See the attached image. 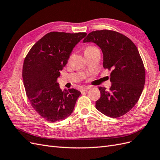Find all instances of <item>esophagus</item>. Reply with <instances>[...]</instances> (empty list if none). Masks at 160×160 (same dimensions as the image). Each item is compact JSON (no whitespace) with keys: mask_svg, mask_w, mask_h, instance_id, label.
Here are the masks:
<instances>
[{"mask_svg":"<svg viewBox=\"0 0 160 160\" xmlns=\"http://www.w3.org/2000/svg\"><path fill=\"white\" fill-rule=\"evenodd\" d=\"M90 88H91V87H85V88H81V93H83V92L88 91Z\"/></svg>","mask_w":160,"mask_h":160,"instance_id":"obj_1","label":"esophagus"}]
</instances>
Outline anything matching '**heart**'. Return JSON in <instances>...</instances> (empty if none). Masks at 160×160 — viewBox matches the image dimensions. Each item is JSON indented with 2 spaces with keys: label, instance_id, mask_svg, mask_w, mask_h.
<instances>
[{
  "label": "heart",
  "instance_id": "obj_1",
  "mask_svg": "<svg viewBox=\"0 0 160 160\" xmlns=\"http://www.w3.org/2000/svg\"><path fill=\"white\" fill-rule=\"evenodd\" d=\"M97 49L95 47H88L85 50H89V49Z\"/></svg>",
  "mask_w": 160,
  "mask_h": 160
}]
</instances>
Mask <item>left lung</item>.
<instances>
[{"mask_svg":"<svg viewBox=\"0 0 160 160\" xmlns=\"http://www.w3.org/2000/svg\"><path fill=\"white\" fill-rule=\"evenodd\" d=\"M83 42H94L103 55V67L111 70L109 91L99 87L96 109L111 118L127 113L137 103L143 91L146 71L138 48L128 37L110 30L92 31Z\"/></svg>","mask_w":160,"mask_h":160,"instance_id":"8db88e82","label":"left lung"}]
</instances>
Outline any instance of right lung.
I'll list each match as a JSON object with an SVG mask.
<instances>
[{"instance_id":"obj_1","label":"right lung","mask_w":160,"mask_h":160,"mask_svg":"<svg viewBox=\"0 0 160 160\" xmlns=\"http://www.w3.org/2000/svg\"><path fill=\"white\" fill-rule=\"evenodd\" d=\"M86 32H50L34 45L22 67L26 94L33 109L48 122L63 120L73 111L81 92L62 90L57 82L75 46Z\"/></svg>"}]
</instances>
